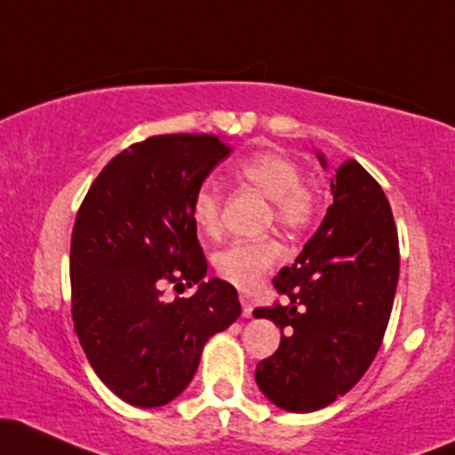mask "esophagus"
I'll return each mask as SVG.
<instances>
[{"label": "esophagus", "mask_w": 455, "mask_h": 455, "mask_svg": "<svg viewBox=\"0 0 455 455\" xmlns=\"http://www.w3.org/2000/svg\"><path fill=\"white\" fill-rule=\"evenodd\" d=\"M239 302H242L243 317H251V315H252V302H251V298H248L246 293H242V296H239Z\"/></svg>", "instance_id": "esophagus-1"}]
</instances>
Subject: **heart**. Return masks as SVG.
I'll use <instances>...</instances> for the list:
<instances>
[{
  "mask_svg": "<svg viewBox=\"0 0 455 455\" xmlns=\"http://www.w3.org/2000/svg\"><path fill=\"white\" fill-rule=\"evenodd\" d=\"M237 179L269 198V222L283 231L300 235L313 227L317 218V198L302 183V168L284 153L261 151L243 159L237 166ZM222 196L212 183H203L194 192L192 220L203 235H218ZM283 259L278 239H237L213 257V267L222 281L239 289H252Z\"/></svg>",
  "mask_w": 455,
  "mask_h": 455,
  "instance_id": "1",
  "label": "heart"
}]
</instances>
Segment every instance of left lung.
<instances>
[{
	"label": "left lung",
	"instance_id": "8db88e82",
	"mask_svg": "<svg viewBox=\"0 0 455 455\" xmlns=\"http://www.w3.org/2000/svg\"><path fill=\"white\" fill-rule=\"evenodd\" d=\"M331 189L322 227L296 263L274 276L284 302L254 308V317L272 319L283 334L254 378L263 395L289 412L326 408L365 376L397 289V228L380 183L347 159Z\"/></svg>",
	"mask_w": 455,
	"mask_h": 455
}]
</instances>
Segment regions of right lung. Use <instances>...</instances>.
Wrapping results in <instances>:
<instances>
[{"instance_id":"add662e5","label":"right lung","mask_w":455,"mask_h":455,"mask_svg":"<svg viewBox=\"0 0 455 455\" xmlns=\"http://www.w3.org/2000/svg\"><path fill=\"white\" fill-rule=\"evenodd\" d=\"M231 153L213 133L151 136L90 186L71 237V313L94 373L123 402L157 408L196 373L203 346L242 313L233 284L207 274L194 192ZM166 282L199 283L163 300Z\"/></svg>"}]
</instances>
